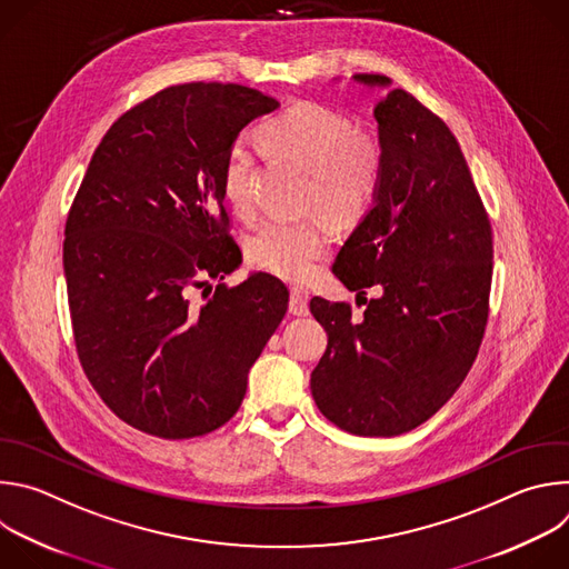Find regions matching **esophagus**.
I'll return each instance as SVG.
<instances>
[{
    "label": "esophagus",
    "instance_id": "34e87169",
    "mask_svg": "<svg viewBox=\"0 0 569 569\" xmlns=\"http://www.w3.org/2000/svg\"><path fill=\"white\" fill-rule=\"evenodd\" d=\"M290 312L297 317H306L308 315V292L301 288H292L290 290Z\"/></svg>",
    "mask_w": 569,
    "mask_h": 569
}]
</instances>
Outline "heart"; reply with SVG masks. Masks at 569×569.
<instances>
[{
	"mask_svg": "<svg viewBox=\"0 0 569 569\" xmlns=\"http://www.w3.org/2000/svg\"><path fill=\"white\" fill-rule=\"evenodd\" d=\"M261 143L272 157L292 159L310 171L306 209L336 224L367 216L382 182V148L342 112L317 103H297L261 126ZM263 148L236 137L222 161V191L240 218L259 207ZM329 231L317 220H270L250 240L252 261L286 279H306L329 250Z\"/></svg>",
	"mask_w": 569,
	"mask_h": 569,
	"instance_id": "1",
	"label": "heart"
}]
</instances>
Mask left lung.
Masks as SVG:
<instances>
[{
	"label": "left lung",
	"mask_w": 569,
	"mask_h": 569,
	"mask_svg": "<svg viewBox=\"0 0 569 569\" xmlns=\"http://www.w3.org/2000/svg\"><path fill=\"white\" fill-rule=\"evenodd\" d=\"M373 108L382 182L342 246L333 274L365 295L349 303L310 299L329 336L310 373L319 412L358 437H396L428 421L463 382L479 351L493 274V236L450 128L380 73Z\"/></svg>",
	"instance_id": "obj_1"
}]
</instances>
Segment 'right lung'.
Segmentation results:
<instances>
[{
    "label": "right lung",
    "mask_w": 569,
    "mask_h": 569,
    "mask_svg": "<svg viewBox=\"0 0 569 569\" xmlns=\"http://www.w3.org/2000/svg\"><path fill=\"white\" fill-rule=\"evenodd\" d=\"M277 108L233 83L161 90L112 123L73 198L62 266L78 358L141 432L191 439L224 426L288 310L266 272L196 297L242 261L227 236L224 152Z\"/></svg>",
    "instance_id": "add662e5"
}]
</instances>
